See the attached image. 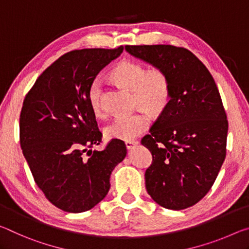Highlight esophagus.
<instances>
[{
    "instance_id": "1",
    "label": "esophagus",
    "mask_w": 249,
    "mask_h": 249,
    "mask_svg": "<svg viewBox=\"0 0 249 249\" xmlns=\"http://www.w3.org/2000/svg\"><path fill=\"white\" fill-rule=\"evenodd\" d=\"M138 143H139L138 141H125V146H127L128 150H130L132 149L133 146H136Z\"/></svg>"
}]
</instances>
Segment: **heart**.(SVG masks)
Here are the masks:
<instances>
[{
  "label": "heart",
  "instance_id": "obj_1",
  "mask_svg": "<svg viewBox=\"0 0 249 249\" xmlns=\"http://www.w3.org/2000/svg\"><path fill=\"white\" fill-rule=\"evenodd\" d=\"M113 79L124 88L133 91L134 104L152 116H158L168 107L171 97L169 76L161 68L146 69L143 64L133 60H122L111 72ZM103 84L93 79L88 88V103L96 116L104 115ZM150 125L146 113L139 111L132 115L117 117L106 127L105 133L110 139L131 141L143 133Z\"/></svg>",
  "mask_w": 249,
  "mask_h": 249
}]
</instances>
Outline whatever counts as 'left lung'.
<instances>
[{"mask_svg":"<svg viewBox=\"0 0 249 249\" xmlns=\"http://www.w3.org/2000/svg\"><path fill=\"white\" fill-rule=\"evenodd\" d=\"M125 51L169 76L171 97L142 138L152 154L145 187L159 205L184 210L205 196L226 157L228 121L209 69L193 53L172 45H127Z\"/></svg>","mask_w":249,"mask_h":249,"instance_id":"obj_1","label":"left lung"}]
</instances>
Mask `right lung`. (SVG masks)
I'll return each mask as SVG.
<instances>
[{"label":"right lung","instance_id":"obj_1","mask_svg":"<svg viewBox=\"0 0 249 249\" xmlns=\"http://www.w3.org/2000/svg\"><path fill=\"white\" fill-rule=\"evenodd\" d=\"M122 51L124 46L66 53L45 69L24 99L23 154L45 196L65 212L81 213L103 201L112 170L127 156L124 142L118 139L103 151L88 150L103 137L88 103V88Z\"/></svg>","mask_w":249,"mask_h":249}]
</instances>
